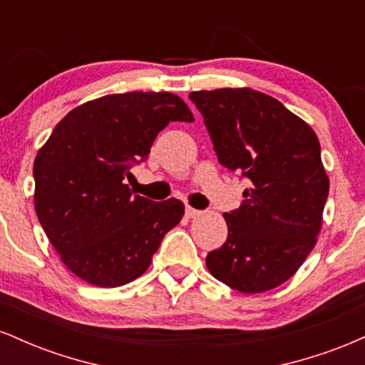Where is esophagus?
<instances>
[{
  "instance_id": "34e87169",
  "label": "esophagus",
  "mask_w": 365,
  "mask_h": 365,
  "mask_svg": "<svg viewBox=\"0 0 365 365\" xmlns=\"http://www.w3.org/2000/svg\"><path fill=\"white\" fill-rule=\"evenodd\" d=\"M185 216L187 217H195V216H199V211H197V209H194V207H185Z\"/></svg>"
}]
</instances>
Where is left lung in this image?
<instances>
[{
	"instance_id": "obj_1",
	"label": "left lung",
	"mask_w": 365,
	"mask_h": 365,
	"mask_svg": "<svg viewBox=\"0 0 365 365\" xmlns=\"http://www.w3.org/2000/svg\"><path fill=\"white\" fill-rule=\"evenodd\" d=\"M221 165L249 180L225 212L228 238L207 254L209 273L242 293L279 287L317 242L329 178L314 130L278 99L252 89L188 94Z\"/></svg>"
}]
</instances>
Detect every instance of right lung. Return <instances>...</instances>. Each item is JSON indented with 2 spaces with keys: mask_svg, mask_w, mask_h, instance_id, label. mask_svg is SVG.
<instances>
[{
  "mask_svg": "<svg viewBox=\"0 0 365 365\" xmlns=\"http://www.w3.org/2000/svg\"><path fill=\"white\" fill-rule=\"evenodd\" d=\"M170 121H194L170 92L103 96L70 111L37 153V217L63 264L83 282L115 288L139 278L182 220V200L154 202L125 183Z\"/></svg>",
  "mask_w": 365,
  "mask_h": 365,
  "instance_id": "right-lung-1",
  "label": "right lung"
}]
</instances>
